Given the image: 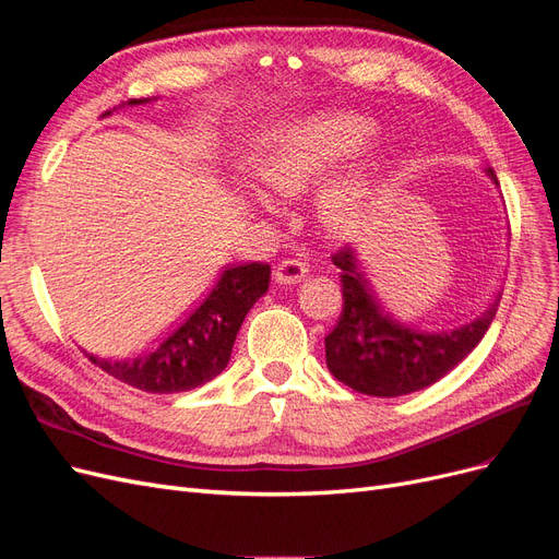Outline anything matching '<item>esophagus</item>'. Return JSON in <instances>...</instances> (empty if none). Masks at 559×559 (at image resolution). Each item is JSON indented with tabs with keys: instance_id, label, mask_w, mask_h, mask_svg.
<instances>
[{
	"instance_id": "1",
	"label": "esophagus",
	"mask_w": 559,
	"mask_h": 559,
	"mask_svg": "<svg viewBox=\"0 0 559 559\" xmlns=\"http://www.w3.org/2000/svg\"><path fill=\"white\" fill-rule=\"evenodd\" d=\"M308 277V267L300 261H284L275 267V282L277 284H298Z\"/></svg>"
}]
</instances>
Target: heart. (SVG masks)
<instances>
[{
  "mask_svg": "<svg viewBox=\"0 0 559 559\" xmlns=\"http://www.w3.org/2000/svg\"><path fill=\"white\" fill-rule=\"evenodd\" d=\"M378 126L361 114L321 111L265 132L249 156L251 177L273 198L312 193V216L331 238H352L368 226L394 170V151L370 142ZM270 212V200L249 195Z\"/></svg>",
  "mask_w": 559,
  "mask_h": 559,
  "instance_id": "1",
  "label": "heart"
}]
</instances>
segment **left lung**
Instances as JSON below:
<instances>
[{"label": "left lung", "mask_w": 559, "mask_h": 559, "mask_svg": "<svg viewBox=\"0 0 559 559\" xmlns=\"http://www.w3.org/2000/svg\"><path fill=\"white\" fill-rule=\"evenodd\" d=\"M497 189L492 167H483ZM343 270V314L326 335V366L335 380L366 396H405L448 376L473 352L497 314L501 292L478 314L462 324L421 326L396 317L366 277L357 249L333 257Z\"/></svg>", "instance_id": "obj_1"}]
</instances>
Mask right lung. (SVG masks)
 <instances>
[{"label":"right lung","mask_w":559,"mask_h":559,"mask_svg":"<svg viewBox=\"0 0 559 559\" xmlns=\"http://www.w3.org/2000/svg\"><path fill=\"white\" fill-rule=\"evenodd\" d=\"M146 103H151L148 97L128 99L121 107ZM118 107H114V111ZM105 116H111V111ZM267 282L270 265L247 263L226 267L207 298L154 347L132 359H99L88 352L86 357L105 373L142 392H189L214 380L228 366L242 321L253 302L267 292Z\"/></svg>","instance_id":"right-lung-1"}]
</instances>
